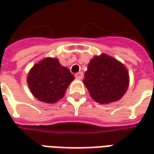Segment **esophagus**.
Masks as SVG:
<instances>
[{"instance_id": "obj_1", "label": "esophagus", "mask_w": 154, "mask_h": 154, "mask_svg": "<svg viewBox=\"0 0 154 154\" xmlns=\"http://www.w3.org/2000/svg\"><path fill=\"white\" fill-rule=\"evenodd\" d=\"M75 77H76L77 79H82V77H83V72H79L75 74Z\"/></svg>"}]
</instances>
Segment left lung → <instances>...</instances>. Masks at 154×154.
I'll return each instance as SVG.
<instances>
[{
  "label": "left lung",
  "instance_id": "obj_1",
  "mask_svg": "<svg viewBox=\"0 0 154 154\" xmlns=\"http://www.w3.org/2000/svg\"><path fill=\"white\" fill-rule=\"evenodd\" d=\"M83 83L96 101L111 103L119 100L125 93L129 86V73L119 61L101 54L91 60Z\"/></svg>",
  "mask_w": 154,
  "mask_h": 154
}]
</instances>
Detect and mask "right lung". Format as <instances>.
I'll use <instances>...</instances> for the list:
<instances>
[{
    "instance_id": "right-lung-1",
    "label": "right lung",
    "mask_w": 154,
    "mask_h": 154,
    "mask_svg": "<svg viewBox=\"0 0 154 154\" xmlns=\"http://www.w3.org/2000/svg\"><path fill=\"white\" fill-rule=\"evenodd\" d=\"M74 76L57 58L47 57L35 64L28 75L29 87L38 100L54 103L63 97Z\"/></svg>"
}]
</instances>
